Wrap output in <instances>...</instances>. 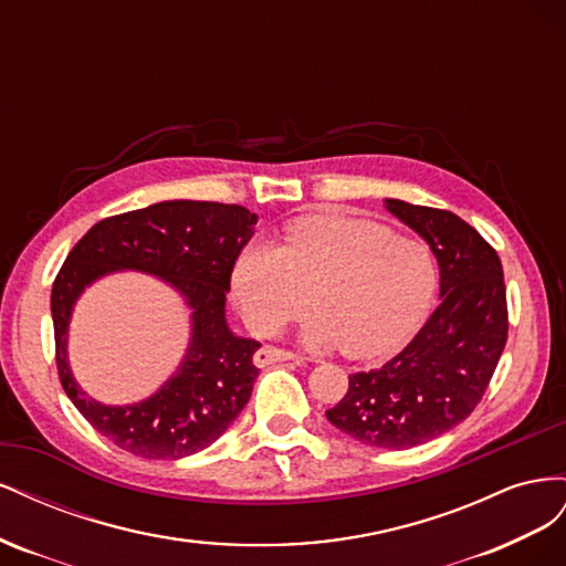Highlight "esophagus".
Returning a JSON list of instances; mask_svg holds the SVG:
<instances>
[{
  "label": "esophagus",
  "instance_id": "1",
  "mask_svg": "<svg viewBox=\"0 0 566 566\" xmlns=\"http://www.w3.org/2000/svg\"><path fill=\"white\" fill-rule=\"evenodd\" d=\"M281 361H302V356L287 352V349H279V347H262L254 352V366H269V364H281Z\"/></svg>",
  "mask_w": 566,
  "mask_h": 566
}]
</instances>
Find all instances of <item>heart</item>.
<instances>
[{
    "instance_id": "heart-1",
    "label": "heart",
    "mask_w": 566,
    "mask_h": 566,
    "mask_svg": "<svg viewBox=\"0 0 566 566\" xmlns=\"http://www.w3.org/2000/svg\"><path fill=\"white\" fill-rule=\"evenodd\" d=\"M437 290L424 243L394 235L373 219L314 214L287 224L281 245L254 241L238 252L231 295L248 328L276 335L312 304L304 325L312 347H342L352 358L397 352L420 328Z\"/></svg>"
}]
</instances>
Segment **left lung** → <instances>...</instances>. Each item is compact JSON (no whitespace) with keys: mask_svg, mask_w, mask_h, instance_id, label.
Listing matches in <instances>:
<instances>
[{"mask_svg":"<svg viewBox=\"0 0 566 566\" xmlns=\"http://www.w3.org/2000/svg\"><path fill=\"white\" fill-rule=\"evenodd\" d=\"M385 205L432 248L441 302L401 354L349 375L325 418L368 447L401 451L453 430L482 401L507 342V300L499 252L468 221L394 198Z\"/></svg>","mask_w":566,"mask_h":566,"instance_id":"1","label":"left lung"}]
</instances>
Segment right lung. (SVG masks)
<instances>
[{
	"label": "right lung",
	"mask_w": 566,
	"mask_h": 566,
	"mask_svg": "<svg viewBox=\"0 0 566 566\" xmlns=\"http://www.w3.org/2000/svg\"><path fill=\"white\" fill-rule=\"evenodd\" d=\"M241 205L165 200L101 219L65 256L51 287L56 368L67 399L96 432L142 458L177 460L208 449L245 408L260 342L227 325L231 271L254 233ZM144 270L179 289L192 306V342L180 370L153 398L129 407L94 402L66 366V323L81 290L113 270Z\"/></svg>",
	"instance_id": "1"
}]
</instances>
